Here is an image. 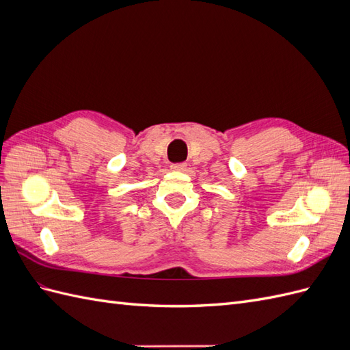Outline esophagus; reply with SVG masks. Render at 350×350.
<instances>
[{"instance_id": "esophagus-1", "label": "esophagus", "mask_w": 350, "mask_h": 350, "mask_svg": "<svg viewBox=\"0 0 350 350\" xmlns=\"http://www.w3.org/2000/svg\"><path fill=\"white\" fill-rule=\"evenodd\" d=\"M185 167H187V165H185L184 162H181V163H174V165L171 166L172 171H178V172L185 171Z\"/></svg>"}]
</instances>
